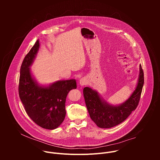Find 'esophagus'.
<instances>
[{"instance_id": "obj_1", "label": "esophagus", "mask_w": 160, "mask_h": 160, "mask_svg": "<svg viewBox=\"0 0 160 160\" xmlns=\"http://www.w3.org/2000/svg\"><path fill=\"white\" fill-rule=\"evenodd\" d=\"M88 83L87 82V80L85 78H82L80 80V82H79V83L81 86H83V85H87Z\"/></svg>"}]
</instances>
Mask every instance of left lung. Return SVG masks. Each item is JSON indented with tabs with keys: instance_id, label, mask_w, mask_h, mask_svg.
<instances>
[{
	"instance_id": "8db88e82",
	"label": "left lung",
	"mask_w": 160,
	"mask_h": 160,
	"mask_svg": "<svg viewBox=\"0 0 160 160\" xmlns=\"http://www.w3.org/2000/svg\"><path fill=\"white\" fill-rule=\"evenodd\" d=\"M138 82L129 98L123 103L115 106L107 102L96 90L86 87L83 92L85 104L92 120L98 127L109 128L125 121L138 107L140 101L144 78L142 66H139Z\"/></svg>"
}]
</instances>
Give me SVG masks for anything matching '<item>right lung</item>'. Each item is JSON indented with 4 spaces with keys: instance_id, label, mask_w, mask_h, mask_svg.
Wrapping results in <instances>:
<instances>
[{
    "instance_id": "right-lung-1",
    "label": "right lung",
    "mask_w": 160,
    "mask_h": 160,
    "mask_svg": "<svg viewBox=\"0 0 160 160\" xmlns=\"http://www.w3.org/2000/svg\"><path fill=\"white\" fill-rule=\"evenodd\" d=\"M39 48L37 40L22 62L19 96L27 115L36 124L45 129L53 130L64 120L66 99L68 92L77 88V82L71 79L57 81L48 86L40 85L30 71Z\"/></svg>"
}]
</instances>
